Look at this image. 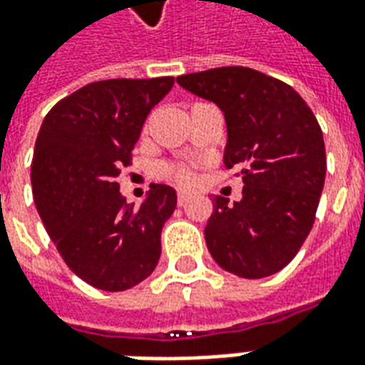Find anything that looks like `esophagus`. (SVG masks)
<instances>
[{
    "mask_svg": "<svg viewBox=\"0 0 365 365\" xmlns=\"http://www.w3.org/2000/svg\"><path fill=\"white\" fill-rule=\"evenodd\" d=\"M187 201H190V195H187V193H178V205H180V207H183Z\"/></svg>",
    "mask_w": 365,
    "mask_h": 365,
    "instance_id": "34e87169",
    "label": "esophagus"
}]
</instances>
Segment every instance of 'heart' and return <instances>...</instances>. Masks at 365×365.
<instances>
[{
	"label": "heart",
	"instance_id": "1",
	"mask_svg": "<svg viewBox=\"0 0 365 365\" xmlns=\"http://www.w3.org/2000/svg\"><path fill=\"white\" fill-rule=\"evenodd\" d=\"M158 174L166 178L170 182L178 183L182 187H190L195 183V172L190 164H172V162H162L158 166Z\"/></svg>",
	"mask_w": 365,
	"mask_h": 365
}]
</instances>
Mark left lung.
Instances as JSON below:
<instances>
[{"mask_svg": "<svg viewBox=\"0 0 365 365\" xmlns=\"http://www.w3.org/2000/svg\"><path fill=\"white\" fill-rule=\"evenodd\" d=\"M178 83L222 110L224 166L244 180L242 201H212L210 255L242 279L271 277L296 257L315 220L327 170L319 123L292 86L250 67L190 73Z\"/></svg>", "mask_w": 365, "mask_h": 365, "instance_id": "obj_1", "label": "left lung"}]
</instances>
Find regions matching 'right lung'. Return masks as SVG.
<instances>
[{
    "mask_svg": "<svg viewBox=\"0 0 365 365\" xmlns=\"http://www.w3.org/2000/svg\"><path fill=\"white\" fill-rule=\"evenodd\" d=\"M172 85L174 77L96 81L59 100L42 121L31 164L34 203L66 265L98 290L133 288L160 259L175 191L156 183L133 207L115 180Z\"/></svg>",
    "mask_w": 365,
    "mask_h": 365,
    "instance_id": "add662e5",
    "label": "right lung"
}]
</instances>
